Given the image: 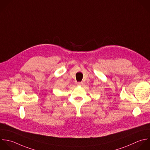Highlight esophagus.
<instances>
[{"label":"esophagus","mask_w":150,"mask_h":150,"mask_svg":"<svg viewBox=\"0 0 150 150\" xmlns=\"http://www.w3.org/2000/svg\"><path fill=\"white\" fill-rule=\"evenodd\" d=\"M76 85H77L78 86H81V85H83V83H82V82H78V83H76Z\"/></svg>","instance_id":"obj_1"}]
</instances>
